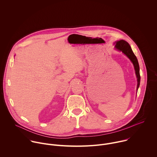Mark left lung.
Returning <instances> with one entry per match:
<instances>
[{
    "mask_svg": "<svg viewBox=\"0 0 157 157\" xmlns=\"http://www.w3.org/2000/svg\"><path fill=\"white\" fill-rule=\"evenodd\" d=\"M115 45V49L122 52L124 55H126L129 60L131 61L134 66V68L135 70V74L137 78V91L140 85V73H139V65L138 63L137 59L135 55L134 54L130 45L129 44L123 40H118L114 42L113 44Z\"/></svg>",
    "mask_w": 157,
    "mask_h": 157,
    "instance_id": "obj_1",
    "label": "left lung"
}]
</instances>
